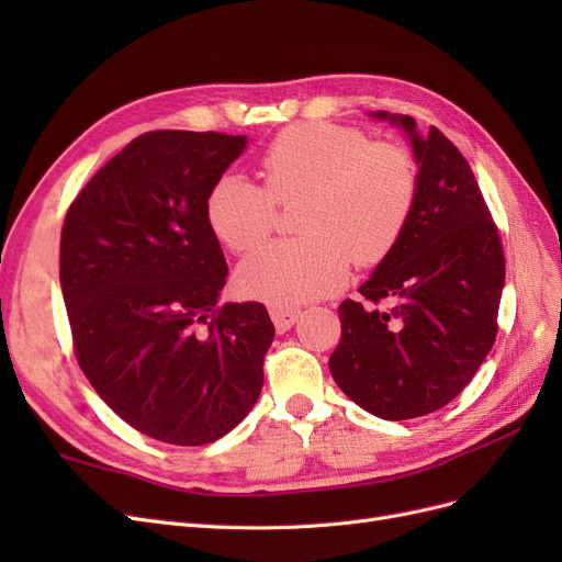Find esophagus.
Wrapping results in <instances>:
<instances>
[{
    "mask_svg": "<svg viewBox=\"0 0 562 562\" xmlns=\"http://www.w3.org/2000/svg\"><path fill=\"white\" fill-rule=\"evenodd\" d=\"M271 321H274V328L279 333L291 330L295 326V321L300 318V310L297 307H283V304H274V307L269 310Z\"/></svg>",
    "mask_w": 562,
    "mask_h": 562,
    "instance_id": "esophagus-1",
    "label": "esophagus"
}]
</instances>
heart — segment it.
Segmentation results:
<instances>
[{
    "label": "heart",
    "mask_w": 562,
    "mask_h": 562,
    "mask_svg": "<svg viewBox=\"0 0 562 562\" xmlns=\"http://www.w3.org/2000/svg\"><path fill=\"white\" fill-rule=\"evenodd\" d=\"M265 187L220 176L206 196V223L232 252H248L274 229L277 211L297 203V239L267 244L236 271L241 291L269 302H304L345 285L349 262H382L417 203L415 157L372 143L353 126L312 122L283 128L260 159Z\"/></svg>",
    "instance_id": "heart-1"
}]
</instances>
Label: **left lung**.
Wrapping results in <instances>:
<instances>
[{"label":"left lung","mask_w":562,"mask_h":562,"mask_svg":"<svg viewBox=\"0 0 562 562\" xmlns=\"http://www.w3.org/2000/svg\"><path fill=\"white\" fill-rule=\"evenodd\" d=\"M375 116L411 135L417 203L396 248L359 288L370 307L339 304L342 337L330 372L363 411L398 422L438 411L471 382L495 345L506 267L462 151L436 126L422 138L413 116Z\"/></svg>","instance_id":"1"}]
</instances>
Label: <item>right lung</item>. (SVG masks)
<instances>
[{
	"mask_svg": "<svg viewBox=\"0 0 562 562\" xmlns=\"http://www.w3.org/2000/svg\"><path fill=\"white\" fill-rule=\"evenodd\" d=\"M246 135L149 131L87 182L60 234V285L83 375L135 431L206 446L258 401L274 326L217 304L227 262L206 196Z\"/></svg>",
	"mask_w": 562,
	"mask_h": 562,
	"instance_id": "obj_1",
	"label": "right lung"
}]
</instances>
